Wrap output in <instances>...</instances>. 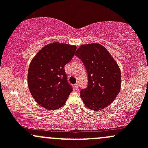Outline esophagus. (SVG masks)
I'll return each instance as SVG.
<instances>
[{
	"label": "esophagus",
	"instance_id": "obj_1",
	"mask_svg": "<svg viewBox=\"0 0 148 148\" xmlns=\"http://www.w3.org/2000/svg\"><path fill=\"white\" fill-rule=\"evenodd\" d=\"M74 88H75L76 89H77V88H79V84H74Z\"/></svg>",
	"mask_w": 148,
	"mask_h": 148
}]
</instances>
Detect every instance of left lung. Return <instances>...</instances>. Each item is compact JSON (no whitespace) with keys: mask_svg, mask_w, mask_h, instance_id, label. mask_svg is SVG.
<instances>
[{"mask_svg":"<svg viewBox=\"0 0 148 148\" xmlns=\"http://www.w3.org/2000/svg\"><path fill=\"white\" fill-rule=\"evenodd\" d=\"M75 55L88 73V87L80 92L85 106L93 111L109 106L121 88V72L116 61L98 43L81 45Z\"/></svg>","mask_w":148,"mask_h":148,"instance_id":"left-lung-1","label":"left lung"}]
</instances>
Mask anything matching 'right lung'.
<instances>
[{
  "label": "right lung",
  "instance_id": "obj_1",
  "mask_svg": "<svg viewBox=\"0 0 148 148\" xmlns=\"http://www.w3.org/2000/svg\"><path fill=\"white\" fill-rule=\"evenodd\" d=\"M75 45L52 42L34 56L28 72V86L33 99L48 110H56L65 103L72 88L67 81L65 64L72 59Z\"/></svg>",
  "mask_w": 148,
  "mask_h": 148
}]
</instances>
